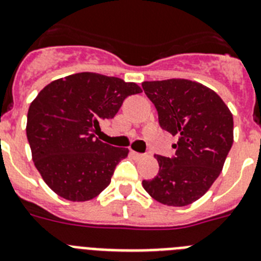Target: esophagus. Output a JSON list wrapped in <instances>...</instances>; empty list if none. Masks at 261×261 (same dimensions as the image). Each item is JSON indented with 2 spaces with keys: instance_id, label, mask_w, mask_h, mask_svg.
<instances>
[{
  "instance_id": "1",
  "label": "esophagus",
  "mask_w": 261,
  "mask_h": 261,
  "mask_svg": "<svg viewBox=\"0 0 261 261\" xmlns=\"http://www.w3.org/2000/svg\"><path fill=\"white\" fill-rule=\"evenodd\" d=\"M130 154H132V155L135 156V158H142V156H144V154L137 153V151H133V150H130Z\"/></svg>"
}]
</instances>
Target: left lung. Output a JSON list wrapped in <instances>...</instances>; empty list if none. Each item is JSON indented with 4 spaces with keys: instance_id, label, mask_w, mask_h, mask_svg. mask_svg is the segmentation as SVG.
Returning a JSON list of instances; mask_svg holds the SVG:
<instances>
[{
    "instance_id": "1",
    "label": "left lung",
    "mask_w": 261,
    "mask_h": 261,
    "mask_svg": "<svg viewBox=\"0 0 261 261\" xmlns=\"http://www.w3.org/2000/svg\"><path fill=\"white\" fill-rule=\"evenodd\" d=\"M142 89L155 106L161 128L179 137L174 156L154 155L159 172L142 187L161 204H192L222 171L234 140L231 112L213 90L193 81H147Z\"/></svg>"
}]
</instances>
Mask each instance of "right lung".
Wrapping results in <instances>:
<instances>
[{"mask_svg":"<svg viewBox=\"0 0 261 261\" xmlns=\"http://www.w3.org/2000/svg\"><path fill=\"white\" fill-rule=\"evenodd\" d=\"M141 91L135 82L85 71L53 81L38 94L27 114V140L35 167L53 192L87 201L108 187L129 150L100 141L99 124Z\"/></svg>","mask_w":261,"mask_h":261,"instance_id":"obj_1","label":"right lung"}]
</instances>
